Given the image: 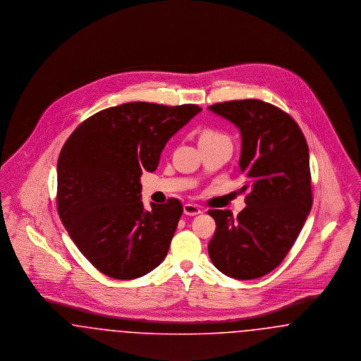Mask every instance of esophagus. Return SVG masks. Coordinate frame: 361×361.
Returning a JSON list of instances; mask_svg holds the SVG:
<instances>
[{
  "label": "esophagus",
  "instance_id": "1",
  "mask_svg": "<svg viewBox=\"0 0 361 361\" xmlns=\"http://www.w3.org/2000/svg\"><path fill=\"white\" fill-rule=\"evenodd\" d=\"M184 214L189 215V216H195V215L202 214V208L197 206V204L187 203V204H184Z\"/></svg>",
  "mask_w": 361,
  "mask_h": 361
}]
</instances>
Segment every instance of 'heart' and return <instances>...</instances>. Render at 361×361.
<instances>
[{"label":"heart","instance_id":"b5f03b06","mask_svg":"<svg viewBox=\"0 0 361 361\" xmlns=\"http://www.w3.org/2000/svg\"><path fill=\"white\" fill-rule=\"evenodd\" d=\"M224 137L222 133L216 131V130H212V128H207L202 134H200V140H204V139H214V137Z\"/></svg>","mask_w":361,"mask_h":361}]
</instances>
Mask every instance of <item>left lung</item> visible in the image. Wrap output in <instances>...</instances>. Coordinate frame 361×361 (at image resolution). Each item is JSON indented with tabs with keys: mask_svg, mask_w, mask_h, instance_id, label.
Masks as SVG:
<instances>
[{
	"mask_svg": "<svg viewBox=\"0 0 361 361\" xmlns=\"http://www.w3.org/2000/svg\"><path fill=\"white\" fill-rule=\"evenodd\" d=\"M242 135L240 172L249 189L243 211L209 209L216 228L208 243L212 264L238 280L272 272L288 255L312 206L309 147L298 123L261 100L208 106Z\"/></svg>",
	"mask_w": 361,
	"mask_h": 361,
	"instance_id": "1",
	"label": "left lung"
}]
</instances>
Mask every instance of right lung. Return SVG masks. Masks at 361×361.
<instances>
[{
  "mask_svg": "<svg viewBox=\"0 0 361 361\" xmlns=\"http://www.w3.org/2000/svg\"><path fill=\"white\" fill-rule=\"evenodd\" d=\"M202 111L195 104L126 103L82 121L58 158L56 208L70 238L104 275L131 280L166 257L180 200H140L139 177L154 172L166 142Z\"/></svg>",
  "mask_w": 361,
  "mask_h": 361,
  "instance_id": "obj_1",
  "label": "right lung"
}]
</instances>
